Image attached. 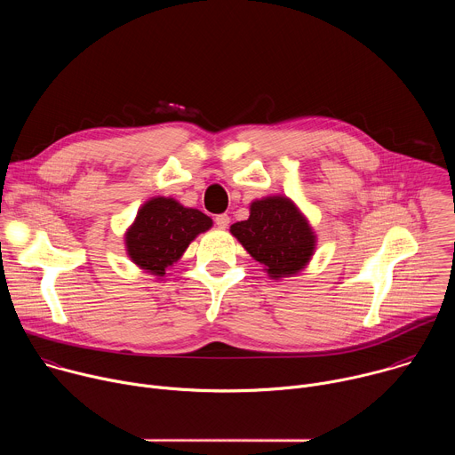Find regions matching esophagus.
<instances>
[{"label":"esophagus","instance_id":"34e87169","mask_svg":"<svg viewBox=\"0 0 455 455\" xmlns=\"http://www.w3.org/2000/svg\"><path fill=\"white\" fill-rule=\"evenodd\" d=\"M214 221H216V225H218L220 228H227L228 223H230V218H228V214H218V216L214 218Z\"/></svg>","mask_w":455,"mask_h":455}]
</instances>
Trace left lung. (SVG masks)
Wrapping results in <instances>:
<instances>
[{
    "label": "left lung",
    "instance_id": "left-lung-1",
    "mask_svg": "<svg viewBox=\"0 0 455 455\" xmlns=\"http://www.w3.org/2000/svg\"><path fill=\"white\" fill-rule=\"evenodd\" d=\"M230 232L246 251L265 265L272 279L299 274L315 250V235L299 209L283 196L257 200L250 218L237 221Z\"/></svg>",
    "mask_w": 455,
    "mask_h": 455
}]
</instances>
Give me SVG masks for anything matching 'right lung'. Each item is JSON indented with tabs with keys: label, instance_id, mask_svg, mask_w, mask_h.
<instances>
[{
	"label": "right lung",
	"instance_id": "1",
	"mask_svg": "<svg viewBox=\"0 0 455 455\" xmlns=\"http://www.w3.org/2000/svg\"><path fill=\"white\" fill-rule=\"evenodd\" d=\"M211 227L212 220L198 209H187L172 198H153L125 234L127 253L140 268L162 277L188 243Z\"/></svg>",
	"mask_w": 455,
	"mask_h": 455
}]
</instances>
